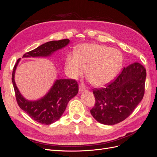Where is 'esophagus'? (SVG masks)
Instances as JSON below:
<instances>
[{"label": "esophagus", "instance_id": "34e87169", "mask_svg": "<svg viewBox=\"0 0 157 157\" xmlns=\"http://www.w3.org/2000/svg\"><path fill=\"white\" fill-rule=\"evenodd\" d=\"M78 90H79V92H82L84 91V90H86V89H85V88H84L83 86H82V85H79Z\"/></svg>", "mask_w": 157, "mask_h": 157}]
</instances>
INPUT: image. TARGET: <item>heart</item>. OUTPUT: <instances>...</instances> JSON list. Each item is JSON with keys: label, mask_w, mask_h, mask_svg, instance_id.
Returning a JSON list of instances; mask_svg holds the SVG:
<instances>
[{"label": "heart", "mask_w": 157, "mask_h": 157, "mask_svg": "<svg viewBox=\"0 0 157 157\" xmlns=\"http://www.w3.org/2000/svg\"><path fill=\"white\" fill-rule=\"evenodd\" d=\"M122 62V54L119 50L102 44H84L77 48V53L68 54L65 71L70 77L77 78L87 68L90 81L95 86L102 87L115 77Z\"/></svg>", "instance_id": "b5f03b06"}]
</instances>
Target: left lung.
Segmentation results:
<instances>
[{
    "instance_id": "obj_1",
    "label": "left lung",
    "mask_w": 157,
    "mask_h": 157,
    "mask_svg": "<svg viewBox=\"0 0 157 157\" xmlns=\"http://www.w3.org/2000/svg\"><path fill=\"white\" fill-rule=\"evenodd\" d=\"M146 70L135 62L105 88L95 90V106L90 110L98 122L105 125L119 123L130 115L144 98Z\"/></svg>"
}]
</instances>
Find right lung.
<instances>
[{"mask_svg":"<svg viewBox=\"0 0 157 157\" xmlns=\"http://www.w3.org/2000/svg\"><path fill=\"white\" fill-rule=\"evenodd\" d=\"M69 39L52 40L39 46L23 55V58H46L69 44ZM21 59H17L12 73V81L18 105L33 120L43 124H51L62 116L68 102L78 92L77 81L72 79L57 78L43 97L29 100L22 96L15 82V73Z\"/></svg>","mask_w":157,"mask_h":157,"instance_id":"right-lung-1","label":"right lung"}]
</instances>
